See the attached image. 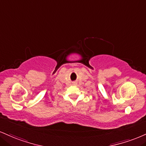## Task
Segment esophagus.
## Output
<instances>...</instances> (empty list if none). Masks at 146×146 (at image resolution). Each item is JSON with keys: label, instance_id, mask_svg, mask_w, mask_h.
<instances>
[{"label": "esophagus", "instance_id": "1", "mask_svg": "<svg viewBox=\"0 0 146 146\" xmlns=\"http://www.w3.org/2000/svg\"><path fill=\"white\" fill-rule=\"evenodd\" d=\"M73 84H76V82H74V83H73Z\"/></svg>", "mask_w": 146, "mask_h": 146}]
</instances>
